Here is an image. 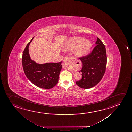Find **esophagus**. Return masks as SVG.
<instances>
[{
    "label": "esophagus",
    "mask_w": 132,
    "mask_h": 132,
    "mask_svg": "<svg viewBox=\"0 0 132 132\" xmlns=\"http://www.w3.org/2000/svg\"><path fill=\"white\" fill-rule=\"evenodd\" d=\"M73 58L72 57H69L68 56L65 57V59H64L63 62V65L66 67H68L70 66H75L76 65V62H73Z\"/></svg>",
    "instance_id": "obj_1"
}]
</instances>
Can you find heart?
<instances>
[{
  "label": "heart",
  "instance_id": "b5f03b06",
  "mask_svg": "<svg viewBox=\"0 0 132 132\" xmlns=\"http://www.w3.org/2000/svg\"><path fill=\"white\" fill-rule=\"evenodd\" d=\"M85 40L83 37H73L69 39L64 45V51H72L75 50V54L78 57H84L88 55L91 48L92 43Z\"/></svg>",
  "mask_w": 132,
  "mask_h": 132
}]
</instances>
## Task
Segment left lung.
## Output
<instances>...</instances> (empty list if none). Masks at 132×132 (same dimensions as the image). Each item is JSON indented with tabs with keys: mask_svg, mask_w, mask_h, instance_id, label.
<instances>
[{
	"mask_svg": "<svg viewBox=\"0 0 132 132\" xmlns=\"http://www.w3.org/2000/svg\"><path fill=\"white\" fill-rule=\"evenodd\" d=\"M97 44L92 53L88 56L79 58L82 68L79 72L82 73V78L76 81L80 88L88 89L93 88L100 81L105 72L107 57L105 46L98 38Z\"/></svg>",
	"mask_w": 132,
	"mask_h": 132,
	"instance_id": "left-lung-1",
	"label": "left lung"
}]
</instances>
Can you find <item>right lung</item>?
Wrapping results in <instances>:
<instances>
[{
  "label": "right lung",
  "instance_id": "1",
  "mask_svg": "<svg viewBox=\"0 0 132 132\" xmlns=\"http://www.w3.org/2000/svg\"><path fill=\"white\" fill-rule=\"evenodd\" d=\"M34 37L23 51L22 57L23 70L27 78L34 85L44 89L52 88L58 83L62 62L41 64L32 60L29 47Z\"/></svg>",
  "mask_w": 132,
  "mask_h": 132
}]
</instances>
